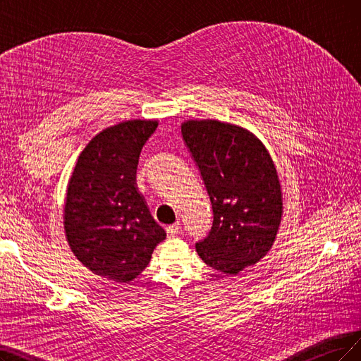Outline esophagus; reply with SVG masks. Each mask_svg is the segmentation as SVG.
Segmentation results:
<instances>
[{
	"label": "esophagus",
	"mask_w": 361,
	"mask_h": 361,
	"mask_svg": "<svg viewBox=\"0 0 361 361\" xmlns=\"http://www.w3.org/2000/svg\"><path fill=\"white\" fill-rule=\"evenodd\" d=\"M166 233H167V237H169V238L176 237V235L180 233V224L176 222V224H173V225H169V226L166 228Z\"/></svg>",
	"instance_id": "34e87169"
}]
</instances>
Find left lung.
<instances>
[{
	"label": "left lung",
	"instance_id": "1",
	"mask_svg": "<svg viewBox=\"0 0 361 361\" xmlns=\"http://www.w3.org/2000/svg\"><path fill=\"white\" fill-rule=\"evenodd\" d=\"M182 137L213 209L209 235L195 244L210 268L237 276L269 252L283 216V194L264 143L240 126L188 120Z\"/></svg>",
	"mask_w": 361,
	"mask_h": 361
}]
</instances>
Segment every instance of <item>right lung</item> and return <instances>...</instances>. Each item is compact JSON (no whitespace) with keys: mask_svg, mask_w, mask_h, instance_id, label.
<instances>
[{"mask_svg":"<svg viewBox=\"0 0 361 361\" xmlns=\"http://www.w3.org/2000/svg\"><path fill=\"white\" fill-rule=\"evenodd\" d=\"M157 120H128L105 128L82 149L68 182L63 228L72 253L99 277L135 280L166 231L137 191L140 151Z\"/></svg>","mask_w":361,"mask_h":361,"instance_id":"right-lung-1","label":"right lung"}]
</instances>
